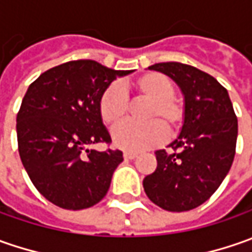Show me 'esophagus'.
Wrapping results in <instances>:
<instances>
[{"label":"esophagus","instance_id":"34e87169","mask_svg":"<svg viewBox=\"0 0 252 252\" xmlns=\"http://www.w3.org/2000/svg\"><path fill=\"white\" fill-rule=\"evenodd\" d=\"M123 157H125L126 160H133V158H136V157H137V153H133V151H125V153H123Z\"/></svg>","mask_w":252,"mask_h":252}]
</instances>
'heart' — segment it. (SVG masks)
<instances>
[{"label": "heart", "instance_id": "1", "mask_svg": "<svg viewBox=\"0 0 252 252\" xmlns=\"http://www.w3.org/2000/svg\"><path fill=\"white\" fill-rule=\"evenodd\" d=\"M137 95L150 101L146 111L144 125L123 123L118 126L112 139L116 147L127 151H143L158 146L165 139V129L174 133L184 121V108L174 99L175 85L172 80L161 73H146L131 83ZM129 111L127 95L118 85L108 87L99 101V113L102 121L108 126H116L125 121Z\"/></svg>", "mask_w": 252, "mask_h": 252}]
</instances>
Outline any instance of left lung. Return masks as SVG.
Returning a JSON list of instances; mask_svg holds the SVG:
<instances>
[{"label": "left lung", "instance_id": "obj_1", "mask_svg": "<svg viewBox=\"0 0 252 252\" xmlns=\"http://www.w3.org/2000/svg\"><path fill=\"white\" fill-rule=\"evenodd\" d=\"M184 95V122L178 137L156 151L157 168L143 179L153 203L168 212H187L206 202L226 178L236 154L237 118L227 90L216 78L188 64L157 63Z\"/></svg>", "mask_w": 252, "mask_h": 252}]
</instances>
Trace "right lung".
<instances>
[{
	"mask_svg": "<svg viewBox=\"0 0 252 252\" xmlns=\"http://www.w3.org/2000/svg\"><path fill=\"white\" fill-rule=\"evenodd\" d=\"M133 71L77 60L44 71L29 85L16 116L19 156L36 189L56 206L81 210L106 195L123 154L88 146L111 141L99 101L116 78Z\"/></svg>",
	"mask_w": 252,
	"mask_h": 252,
	"instance_id": "1",
	"label": "right lung"
}]
</instances>
